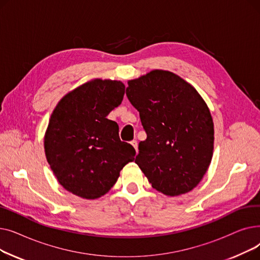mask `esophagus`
Listing matches in <instances>:
<instances>
[{
	"mask_svg": "<svg viewBox=\"0 0 260 260\" xmlns=\"http://www.w3.org/2000/svg\"><path fill=\"white\" fill-rule=\"evenodd\" d=\"M131 144L134 146V148L136 149V152H138V142L136 140H133V141H131Z\"/></svg>",
	"mask_w": 260,
	"mask_h": 260,
	"instance_id": "obj_1",
	"label": "esophagus"
}]
</instances>
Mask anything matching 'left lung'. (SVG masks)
I'll list each match as a JSON object with an SVG mask.
<instances>
[{
	"label": "left lung",
	"mask_w": 260,
	"mask_h": 260,
	"mask_svg": "<svg viewBox=\"0 0 260 260\" xmlns=\"http://www.w3.org/2000/svg\"><path fill=\"white\" fill-rule=\"evenodd\" d=\"M126 95L147 135L135 162L162 194L192 190L213 157L214 123L207 103L182 78L161 70L128 81Z\"/></svg>",
	"instance_id": "obj_1"
}]
</instances>
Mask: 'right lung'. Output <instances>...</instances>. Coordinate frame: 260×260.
Here are the masks:
<instances>
[{
	"label": "right lung",
	"mask_w": 260,
	"mask_h": 260,
	"mask_svg": "<svg viewBox=\"0 0 260 260\" xmlns=\"http://www.w3.org/2000/svg\"><path fill=\"white\" fill-rule=\"evenodd\" d=\"M121 81L94 79L66 93L50 116L44 137L47 162L59 183L84 199L105 195L135 148L119 138L106 116L123 100Z\"/></svg>",
	"instance_id": "add662e5"
}]
</instances>
